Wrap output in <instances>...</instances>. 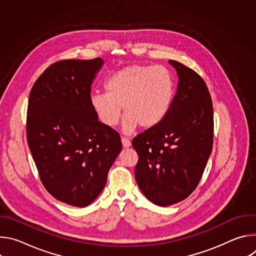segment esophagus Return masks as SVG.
I'll return each mask as SVG.
<instances>
[{"instance_id":"esophagus-1","label":"esophagus","mask_w":256,"mask_h":256,"mask_svg":"<svg viewBox=\"0 0 256 256\" xmlns=\"http://www.w3.org/2000/svg\"><path fill=\"white\" fill-rule=\"evenodd\" d=\"M122 146L124 148L130 147V144H132L130 140L128 138H124V136H122Z\"/></svg>"}]
</instances>
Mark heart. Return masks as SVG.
I'll use <instances>...</instances> for the list:
<instances>
[{"mask_svg":"<svg viewBox=\"0 0 256 256\" xmlns=\"http://www.w3.org/2000/svg\"><path fill=\"white\" fill-rule=\"evenodd\" d=\"M105 93H93L90 103L98 120L114 126L126 116L124 128L132 132L158 126L167 116L174 94L173 78L164 66L134 64L109 76Z\"/></svg>","mask_w":256,"mask_h":256,"instance_id":"1","label":"heart"}]
</instances>
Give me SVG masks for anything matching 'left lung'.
I'll list each match as a JSON object with an SVG mask.
<instances>
[{
  "instance_id": "8db88e82",
  "label": "left lung",
  "mask_w": 256,
  "mask_h": 256,
  "mask_svg": "<svg viewBox=\"0 0 256 256\" xmlns=\"http://www.w3.org/2000/svg\"><path fill=\"white\" fill-rule=\"evenodd\" d=\"M178 75L176 94L165 118L138 134L136 184L149 200L167 206L196 188L212 150L214 110L208 89L196 72L168 60Z\"/></svg>"
}]
</instances>
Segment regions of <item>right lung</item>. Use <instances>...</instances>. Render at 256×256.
<instances>
[{"mask_svg": "<svg viewBox=\"0 0 256 256\" xmlns=\"http://www.w3.org/2000/svg\"><path fill=\"white\" fill-rule=\"evenodd\" d=\"M102 64L100 58L56 62L35 81L28 100L27 142L40 180L54 198L74 206L100 194L122 147L90 103Z\"/></svg>", "mask_w": 256, "mask_h": 256, "instance_id": "right-lung-1", "label": "right lung"}]
</instances>
